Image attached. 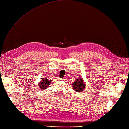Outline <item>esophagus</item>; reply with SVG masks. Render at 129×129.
Returning a JSON list of instances; mask_svg holds the SVG:
<instances>
[{
	"instance_id": "esophagus-1",
	"label": "esophagus",
	"mask_w": 129,
	"mask_h": 129,
	"mask_svg": "<svg viewBox=\"0 0 129 129\" xmlns=\"http://www.w3.org/2000/svg\"><path fill=\"white\" fill-rule=\"evenodd\" d=\"M65 78H61V79H60V80H65Z\"/></svg>"
}]
</instances>
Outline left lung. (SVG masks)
I'll use <instances>...</instances> for the list:
<instances>
[{"label": "left lung", "instance_id": "1", "mask_svg": "<svg viewBox=\"0 0 129 129\" xmlns=\"http://www.w3.org/2000/svg\"><path fill=\"white\" fill-rule=\"evenodd\" d=\"M72 84V87L73 89L77 92H82L85 86H86V85L83 82L82 78H79L77 79Z\"/></svg>", "mask_w": 129, "mask_h": 129}]
</instances>
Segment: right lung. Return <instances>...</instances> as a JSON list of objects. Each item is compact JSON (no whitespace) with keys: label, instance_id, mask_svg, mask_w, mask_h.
Instances as JSON below:
<instances>
[{"label":"right lung","instance_id":"add662e5","mask_svg":"<svg viewBox=\"0 0 129 129\" xmlns=\"http://www.w3.org/2000/svg\"><path fill=\"white\" fill-rule=\"evenodd\" d=\"M42 81H41L39 83L38 86L42 90H45V89H47L48 87L49 84L51 83V80H49L48 79L46 78H41Z\"/></svg>","mask_w":129,"mask_h":129}]
</instances>
